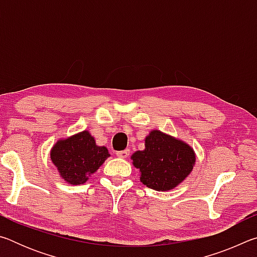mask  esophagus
Wrapping results in <instances>:
<instances>
[{"label": "esophagus", "instance_id": "1", "mask_svg": "<svg viewBox=\"0 0 257 257\" xmlns=\"http://www.w3.org/2000/svg\"><path fill=\"white\" fill-rule=\"evenodd\" d=\"M130 154V151L129 150H124V151H120V152H116V156L121 159H127Z\"/></svg>", "mask_w": 257, "mask_h": 257}]
</instances>
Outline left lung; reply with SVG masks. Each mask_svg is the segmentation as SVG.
Segmentation results:
<instances>
[{"mask_svg":"<svg viewBox=\"0 0 257 257\" xmlns=\"http://www.w3.org/2000/svg\"><path fill=\"white\" fill-rule=\"evenodd\" d=\"M132 160L141 172V182L154 190L168 191L190 175L196 154L181 139L154 129L145 138V149L135 152Z\"/></svg>","mask_w":257,"mask_h":257,"instance_id":"8db88e82","label":"left lung"}]
</instances>
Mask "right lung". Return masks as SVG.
Masks as SVG:
<instances>
[{"label":"right lung","instance_id":"obj_1","mask_svg":"<svg viewBox=\"0 0 257 257\" xmlns=\"http://www.w3.org/2000/svg\"><path fill=\"white\" fill-rule=\"evenodd\" d=\"M50 155L60 177L75 186L85 184L110 156L105 146L96 145L88 130L60 138Z\"/></svg>","mask_w":257,"mask_h":257}]
</instances>
